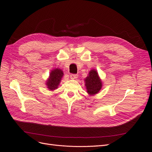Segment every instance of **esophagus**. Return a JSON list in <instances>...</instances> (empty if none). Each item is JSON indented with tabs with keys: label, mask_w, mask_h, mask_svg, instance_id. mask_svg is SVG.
Returning <instances> with one entry per match:
<instances>
[{
	"label": "esophagus",
	"mask_w": 152,
	"mask_h": 152,
	"mask_svg": "<svg viewBox=\"0 0 152 152\" xmlns=\"http://www.w3.org/2000/svg\"><path fill=\"white\" fill-rule=\"evenodd\" d=\"M70 77L71 79H75V78H77L78 77V75L77 74H71L70 75Z\"/></svg>",
	"instance_id": "34e87169"
}]
</instances>
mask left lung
Returning <instances> with one entry per match:
<instances>
[{
  "instance_id": "8db88e82",
  "label": "left lung",
  "mask_w": 152,
  "mask_h": 152,
  "mask_svg": "<svg viewBox=\"0 0 152 152\" xmlns=\"http://www.w3.org/2000/svg\"><path fill=\"white\" fill-rule=\"evenodd\" d=\"M87 93L90 95H94L99 92L102 87V82L98 72L92 69L89 72L88 75L85 79Z\"/></svg>"
}]
</instances>
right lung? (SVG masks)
Listing matches in <instances>:
<instances>
[{
    "label": "right lung",
    "instance_id": "1",
    "mask_svg": "<svg viewBox=\"0 0 152 152\" xmlns=\"http://www.w3.org/2000/svg\"><path fill=\"white\" fill-rule=\"evenodd\" d=\"M64 72L61 69H55L52 70L46 82L47 88L52 91L56 89L61 81Z\"/></svg>",
    "mask_w": 152,
    "mask_h": 152
}]
</instances>
